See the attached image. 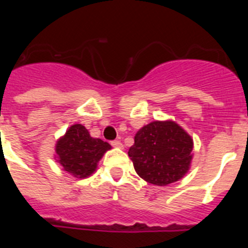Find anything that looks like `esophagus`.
<instances>
[{"label":"esophagus","mask_w":248,"mask_h":248,"mask_svg":"<svg viewBox=\"0 0 248 248\" xmlns=\"http://www.w3.org/2000/svg\"><path fill=\"white\" fill-rule=\"evenodd\" d=\"M111 145H113L114 148H118V149L124 148L123 143H122V141H119V140H114V141H111Z\"/></svg>","instance_id":"34e87169"}]
</instances>
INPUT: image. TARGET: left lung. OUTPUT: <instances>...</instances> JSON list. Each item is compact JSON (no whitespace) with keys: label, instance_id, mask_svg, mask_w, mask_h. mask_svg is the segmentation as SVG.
<instances>
[{"label":"left lung","instance_id":"obj_1","mask_svg":"<svg viewBox=\"0 0 248 248\" xmlns=\"http://www.w3.org/2000/svg\"><path fill=\"white\" fill-rule=\"evenodd\" d=\"M194 141L177 123L155 120L139 129L128 151L137 174L153 185L179 181L190 170Z\"/></svg>","mask_w":248,"mask_h":248}]
</instances>
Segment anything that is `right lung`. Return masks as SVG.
<instances>
[{
	"label": "right lung",
	"mask_w": 248,
	"mask_h": 248,
	"mask_svg": "<svg viewBox=\"0 0 248 248\" xmlns=\"http://www.w3.org/2000/svg\"><path fill=\"white\" fill-rule=\"evenodd\" d=\"M110 149L107 141L92 138L82 124H74L57 140L54 157L68 174L85 179L97 170L99 160Z\"/></svg>",
	"instance_id": "1"
}]
</instances>
